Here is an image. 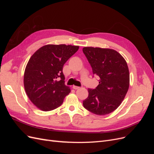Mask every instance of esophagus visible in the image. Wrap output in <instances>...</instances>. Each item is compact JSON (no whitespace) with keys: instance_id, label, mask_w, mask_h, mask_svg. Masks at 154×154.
Wrapping results in <instances>:
<instances>
[{"instance_id":"34e87169","label":"esophagus","mask_w":154,"mask_h":154,"mask_svg":"<svg viewBox=\"0 0 154 154\" xmlns=\"http://www.w3.org/2000/svg\"><path fill=\"white\" fill-rule=\"evenodd\" d=\"M72 88H74V89L76 90V89H78V88H80V87H78V86H75V85H74V86L72 87Z\"/></svg>"}]
</instances>
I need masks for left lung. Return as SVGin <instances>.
Returning <instances> with one entry per match:
<instances>
[{"mask_svg": "<svg viewBox=\"0 0 154 154\" xmlns=\"http://www.w3.org/2000/svg\"><path fill=\"white\" fill-rule=\"evenodd\" d=\"M99 85L88 88V96L83 105L91 112L103 116L112 112L121 105L128 90L130 74L127 63L117 51L110 49L83 48Z\"/></svg>", "mask_w": 154, "mask_h": 154, "instance_id": "left-lung-1", "label": "left lung"}]
</instances>
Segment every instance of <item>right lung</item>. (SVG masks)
Masks as SVG:
<instances>
[{"mask_svg":"<svg viewBox=\"0 0 154 154\" xmlns=\"http://www.w3.org/2000/svg\"><path fill=\"white\" fill-rule=\"evenodd\" d=\"M79 46L46 45L31 56L24 76L25 91L31 101L43 111L58 108L71 92L65 85L63 67Z\"/></svg>","mask_w":154,"mask_h":154,"instance_id":"obj_1","label":"right lung"}]
</instances>
